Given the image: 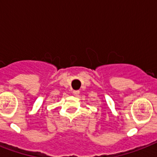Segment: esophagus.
I'll list each match as a JSON object with an SVG mask.
<instances>
[{"label": "esophagus", "instance_id": "1", "mask_svg": "<svg viewBox=\"0 0 157 157\" xmlns=\"http://www.w3.org/2000/svg\"><path fill=\"white\" fill-rule=\"evenodd\" d=\"M72 94H73L75 96H78V94H80V91H79V90H73V91H72Z\"/></svg>", "mask_w": 157, "mask_h": 157}]
</instances>
